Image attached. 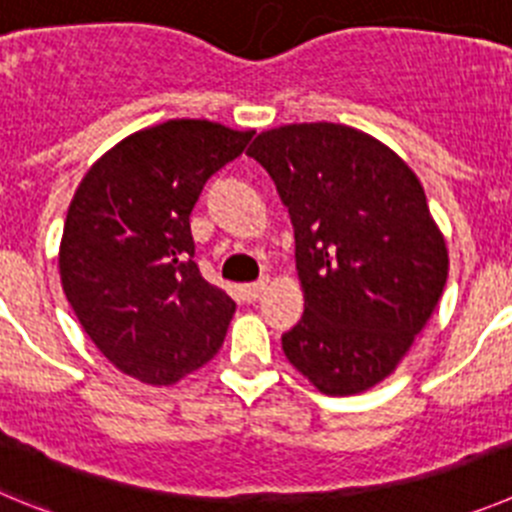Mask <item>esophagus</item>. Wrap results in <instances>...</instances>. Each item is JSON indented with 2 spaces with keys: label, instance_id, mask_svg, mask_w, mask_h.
<instances>
[{
  "label": "esophagus",
  "instance_id": "34e87169",
  "mask_svg": "<svg viewBox=\"0 0 512 512\" xmlns=\"http://www.w3.org/2000/svg\"><path fill=\"white\" fill-rule=\"evenodd\" d=\"M265 285H267V278H260V280H255V283L242 285V296H245V301H250V303L257 301V298L262 296Z\"/></svg>",
  "mask_w": 512,
  "mask_h": 512
}]
</instances>
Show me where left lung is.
I'll return each instance as SVG.
<instances>
[{
  "label": "left lung",
  "instance_id": "obj_1",
  "mask_svg": "<svg viewBox=\"0 0 512 512\" xmlns=\"http://www.w3.org/2000/svg\"><path fill=\"white\" fill-rule=\"evenodd\" d=\"M275 181L296 229L306 311L283 352L326 395L372 388L431 319L449 273L421 181L365 132L285 124L247 150Z\"/></svg>",
  "mask_w": 512,
  "mask_h": 512
}]
</instances>
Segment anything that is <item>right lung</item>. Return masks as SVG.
<instances>
[{"instance_id":"obj_1","label":"right lung","mask_w":512,"mask_h":512,"mask_svg":"<svg viewBox=\"0 0 512 512\" xmlns=\"http://www.w3.org/2000/svg\"><path fill=\"white\" fill-rule=\"evenodd\" d=\"M252 135L168 119L124 137L76 188L61 283L91 342L124 375L173 385L224 344L237 303L193 262L191 211Z\"/></svg>"}]
</instances>
